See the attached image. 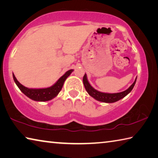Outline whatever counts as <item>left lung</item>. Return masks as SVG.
I'll return each mask as SVG.
<instances>
[{"label": "left lung", "instance_id": "left-lung-1", "mask_svg": "<svg viewBox=\"0 0 158 158\" xmlns=\"http://www.w3.org/2000/svg\"><path fill=\"white\" fill-rule=\"evenodd\" d=\"M136 81H137V77H136L133 84L131 85L127 90H124V91L117 93H107L98 91V90L95 89L90 84L89 81H88L86 74H84V78H83V83H84V87L85 90H86L87 93H89L92 98L95 99L96 100L105 103H113L115 102L121 100L122 98L125 97V96L127 94H129V93L132 91V90L133 89V88L135 85Z\"/></svg>", "mask_w": 158, "mask_h": 158}]
</instances>
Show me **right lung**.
<instances>
[{
    "instance_id": "add662e5",
    "label": "right lung",
    "mask_w": 158,
    "mask_h": 158,
    "mask_svg": "<svg viewBox=\"0 0 158 158\" xmlns=\"http://www.w3.org/2000/svg\"><path fill=\"white\" fill-rule=\"evenodd\" d=\"M73 71L74 69H69L54 84L50 87L45 88V89H29V88L25 87L24 85H23L17 81L14 74H12V76L15 84H17L19 89L28 98L37 102H46L56 97L62 89L63 84L66 79L70 75V74Z\"/></svg>"
}]
</instances>
